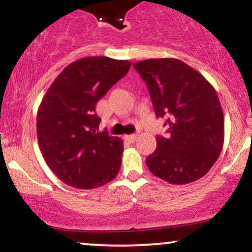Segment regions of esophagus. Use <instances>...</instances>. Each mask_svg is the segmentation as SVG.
I'll use <instances>...</instances> for the list:
<instances>
[{"label":"esophagus","mask_w":252,"mask_h":252,"mask_svg":"<svg viewBox=\"0 0 252 252\" xmlns=\"http://www.w3.org/2000/svg\"><path fill=\"white\" fill-rule=\"evenodd\" d=\"M136 138H137V135H126V140L128 141L130 143H134L136 141Z\"/></svg>","instance_id":"1"}]
</instances>
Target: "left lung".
<instances>
[{
  "mask_svg": "<svg viewBox=\"0 0 252 252\" xmlns=\"http://www.w3.org/2000/svg\"><path fill=\"white\" fill-rule=\"evenodd\" d=\"M148 88L156 117L166 120L168 136H156L147 158L150 172L173 185L204 176L224 143V115L215 88L187 63L173 58L135 63Z\"/></svg>",
  "mask_w": 252,
  "mask_h": 252,
  "instance_id": "8db88e82",
  "label": "left lung"
}]
</instances>
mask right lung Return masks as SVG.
<instances>
[{"label": "right lung", "instance_id": "1", "mask_svg": "<svg viewBox=\"0 0 252 252\" xmlns=\"http://www.w3.org/2000/svg\"><path fill=\"white\" fill-rule=\"evenodd\" d=\"M130 65L108 57L83 58L63 68L43 96L36 115L37 142L52 172L68 186L92 189L117 175L123 142L99 131L96 104Z\"/></svg>", "mask_w": 252, "mask_h": 252}]
</instances>
